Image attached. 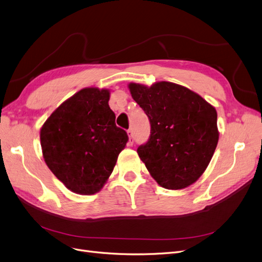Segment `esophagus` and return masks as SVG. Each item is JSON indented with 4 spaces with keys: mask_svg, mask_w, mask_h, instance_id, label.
<instances>
[{
    "mask_svg": "<svg viewBox=\"0 0 262 262\" xmlns=\"http://www.w3.org/2000/svg\"><path fill=\"white\" fill-rule=\"evenodd\" d=\"M127 134H128V137H129V144H133L134 143V135H133V132L129 129L127 130Z\"/></svg>",
    "mask_w": 262,
    "mask_h": 262,
    "instance_id": "esophagus-1",
    "label": "esophagus"
}]
</instances>
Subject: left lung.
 Returning a JSON list of instances; mask_svg holds the SVG:
<instances>
[{
  "label": "left lung",
  "mask_w": 262,
  "mask_h": 262,
  "mask_svg": "<svg viewBox=\"0 0 262 262\" xmlns=\"http://www.w3.org/2000/svg\"><path fill=\"white\" fill-rule=\"evenodd\" d=\"M128 87L151 126L148 141L137 149L140 160L163 188L192 185L217 147L216 109L194 92L170 82Z\"/></svg>",
  "instance_id": "1"
}]
</instances>
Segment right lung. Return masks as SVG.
<instances>
[{"label": "right lung", "instance_id": "right-lung-1", "mask_svg": "<svg viewBox=\"0 0 262 262\" xmlns=\"http://www.w3.org/2000/svg\"><path fill=\"white\" fill-rule=\"evenodd\" d=\"M106 90L84 89L52 113L41 129V146L48 168L72 192H98L128 141L115 125Z\"/></svg>", "mask_w": 262, "mask_h": 262}]
</instances>
